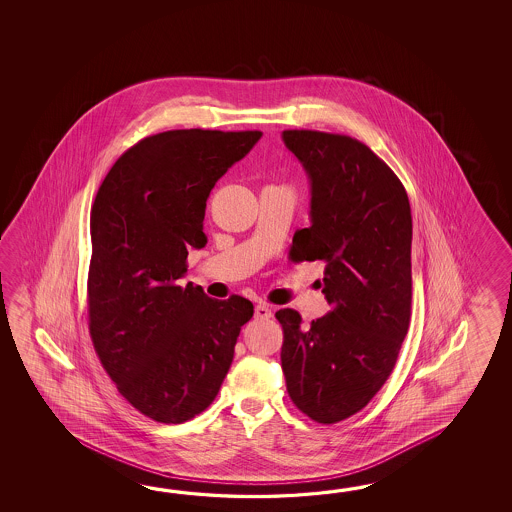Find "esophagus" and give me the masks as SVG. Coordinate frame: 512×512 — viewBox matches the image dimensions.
<instances>
[{
    "mask_svg": "<svg viewBox=\"0 0 512 512\" xmlns=\"http://www.w3.org/2000/svg\"><path fill=\"white\" fill-rule=\"evenodd\" d=\"M254 316H256V320H269L272 316L271 307L265 304L256 305V309H254Z\"/></svg>",
    "mask_w": 512,
    "mask_h": 512,
    "instance_id": "obj_1",
    "label": "esophagus"
}]
</instances>
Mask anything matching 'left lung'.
Returning a JSON list of instances; mask_svg holds the SVG:
<instances>
[{
	"instance_id": "8db88e82",
	"label": "left lung",
	"mask_w": 512,
	"mask_h": 512,
	"mask_svg": "<svg viewBox=\"0 0 512 512\" xmlns=\"http://www.w3.org/2000/svg\"><path fill=\"white\" fill-rule=\"evenodd\" d=\"M311 179V227L289 258L324 261L331 311L309 326L294 309L282 324L291 401L316 423L360 412L388 381L412 315V210L392 168L364 142L315 130L283 131Z\"/></svg>"
}]
</instances>
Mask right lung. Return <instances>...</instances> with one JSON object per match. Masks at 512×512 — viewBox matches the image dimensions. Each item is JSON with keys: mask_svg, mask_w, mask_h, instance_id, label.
I'll list each match as a JSON object with an SVG mask.
<instances>
[{"mask_svg": "<svg viewBox=\"0 0 512 512\" xmlns=\"http://www.w3.org/2000/svg\"><path fill=\"white\" fill-rule=\"evenodd\" d=\"M261 131L170 130L120 155L91 207L87 324L120 395L164 425L207 410L254 307L181 285L190 249H203L207 199Z\"/></svg>", "mask_w": 512, "mask_h": 512, "instance_id": "right-lung-1", "label": "right lung"}]
</instances>
